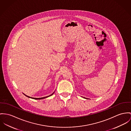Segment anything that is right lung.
<instances>
[{
    "mask_svg": "<svg viewBox=\"0 0 131 131\" xmlns=\"http://www.w3.org/2000/svg\"><path fill=\"white\" fill-rule=\"evenodd\" d=\"M54 93V92L53 93V94H52L51 95H49V96H47V97H43V98H31L30 97H29V96H26V95H25L26 96H27V97H29V98H32V99H35V100H39V99H44V98H47V97H49V96H52L53 94Z\"/></svg>",
    "mask_w": 131,
    "mask_h": 131,
    "instance_id": "obj_1",
    "label": "right lung"
}]
</instances>
